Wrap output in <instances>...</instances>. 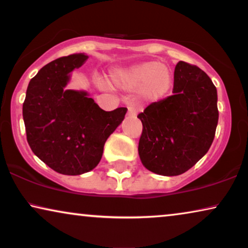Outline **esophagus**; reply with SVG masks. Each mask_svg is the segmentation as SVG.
Returning <instances> with one entry per match:
<instances>
[{
	"mask_svg": "<svg viewBox=\"0 0 248 248\" xmlns=\"http://www.w3.org/2000/svg\"><path fill=\"white\" fill-rule=\"evenodd\" d=\"M127 114L130 115V116H135V115L138 114V109H137V107H134V106H130V107H128V111H127Z\"/></svg>",
	"mask_w": 248,
	"mask_h": 248,
	"instance_id": "esophagus-1",
	"label": "esophagus"
}]
</instances>
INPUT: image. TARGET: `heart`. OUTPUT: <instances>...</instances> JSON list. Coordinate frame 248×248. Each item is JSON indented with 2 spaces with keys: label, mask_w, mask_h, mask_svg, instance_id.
<instances>
[{
  "label": "heart",
  "mask_w": 248,
  "mask_h": 248,
  "mask_svg": "<svg viewBox=\"0 0 248 248\" xmlns=\"http://www.w3.org/2000/svg\"><path fill=\"white\" fill-rule=\"evenodd\" d=\"M171 72L165 64L144 62L118 71L113 76L115 84L126 89L141 88V93L145 99L157 100L167 93L171 86Z\"/></svg>",
  "instance_id": "obj_1"
}]
</instances>
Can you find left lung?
<instances>
[{
  "label": "left lung",
  "mask_w": 248,
  "mask_h": 248,
  "mask_svg": "<svg viewBox=\"0 0 248 248\" xmlns=\"http://www.w3.org/2000/svg\"><path fill=\"white\" fill-rule=\"evenodd\" d=\"M217 89L204 71L177 63L172 94L149 105L142 122L139 155L144 167L164 176L192 168L211 147L218 125Z\"/></svg>",
  "instance_id": "8db88e82"
}]
</instances>
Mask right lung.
<instances>
[{"instance_id":"add662e5","label":"right lung","mask_w":248,"mask_h":248,"mask_svg":"<svg viewBox=\"0 0 248 248\" xmlns=\"http://www.w3.org/2000/svg\"><path fill=\"white\" fill-rule=\"evenodd\" d=\"M87 60L84 54H72L42 67L30 80L23 101L30 148L63 175H80L96 167L105 142L127 111L125 107L105 111L84 91L65 90L69 73Z\"/></svg>"}]
</instances>
